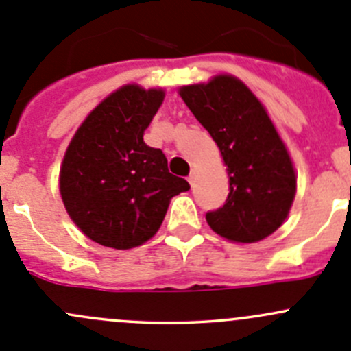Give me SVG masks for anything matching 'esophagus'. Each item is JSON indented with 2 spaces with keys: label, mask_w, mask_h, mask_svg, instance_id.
Instances as JSON below:
<instances>
[{
  "label": "esophagus",
  "mask_w": 351,
  "mask_h": 351,
  "mask_svg": "<svg viewBox=\"0 0 351 351\" xmlns=\"http://www.w3.org/2000/svg\"><path fill=\"white\" fill-rule=\"evenodd\" d=\"M189 183H190V185H193V183H195V171H192L189 175Z\"/></svg>",
  "instance_id": "1"
}]
</instances>
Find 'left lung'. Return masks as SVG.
Wrapping results in <instances>:
<instances>
[{
    "label": "left lung",
    "instance_id": "obj_1",
    "mask_svg": "<svg viewBox=\"0 0 351 351\" xmlns=\"http://www.w3.org/2000/svg\"><path fill=\"white\" fill-rule=\"evenodd\" d=\"M183 101L221 149L229 175L224 205L205 214L212 231L256 243L277 231L295 195L284 143L253 93L232 76L180 90Z\"/></svg>",
    "mask_w": 351,
    "mask_h": 351
}]
</instances>
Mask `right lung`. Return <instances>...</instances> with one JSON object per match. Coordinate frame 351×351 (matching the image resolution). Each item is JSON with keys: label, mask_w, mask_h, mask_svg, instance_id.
Instances as JSON below:
<instances>
[{"label": "right lung", "mask_w": 351, "mask_h": 351, "mask_svg": "<svg viewBox=\"0 0 351 351\" xmlns=\"http://www.w3.org/2000/svg\"><path fill=\"white\" fill-rule=\"evenodd\" d=\"M161 90L129 84L86 117L61 166V195L74 224L95 243L129 250L153 238L169 200L186 180L168 171L161 149L144 130L162 104Z\"/></svg>", "instance_id": "1"}]
</instances>
